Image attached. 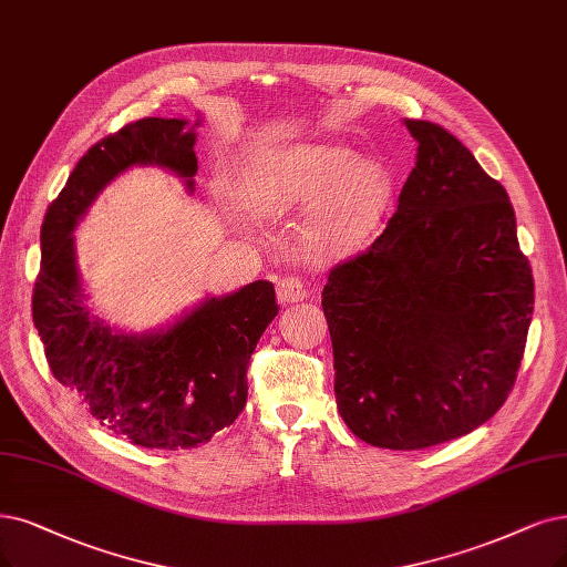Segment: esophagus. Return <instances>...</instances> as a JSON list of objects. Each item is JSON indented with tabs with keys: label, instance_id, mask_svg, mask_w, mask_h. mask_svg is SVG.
<instances>
[{
	"label": "esophagus",
	"instance_id": "1",
	"mask_svg": "<svg viewBox=\"0 0 567 567\" xmlns=\"http://www.w3.org/2000/svg\"><path fill=\"white\" fill-rule=\"evenodd\" d=\"M308 297V285L297 276H285L278 280V301L282 306L303 301Z\"/></svg>",
	"mask_w": 567,
	"mask_h": 567
}]
</instances>
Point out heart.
Returning a JSON list of instances; mask_svg holds the SVG:
<instances>
[{
    "mask_svg": "<svg viewBox=\"0 0 567 567\" xmlns=\"http://www.w3.org/2000/svg\"><path fill=\"white\" fill-rule=\"evenodd\" d=\"M238 192L264 213L318 203L303 230V247L310 257L333 259L360 247L379 226L388 179L375 163H352L343 146L320 144L249 163Z\"/></svg>",
    "mask_w": 567,
    "mask_h": 567,
    "instance_id": "obj_1",
    "label": "heart"
}]
</instances>
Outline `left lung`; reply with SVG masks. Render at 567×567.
<instances>
[{"mask_svg": "<svg viewBox=\"0 0 567 567\" xmlns=\"http://www.w3.org/2000/svg\"><path fill=\"white\" fill-rule=\"evenodd\" d=\"M404 123L417 154L396 213L322 291L339 413L392 451L451 442L497 413L535 303L505 186L442 125Z\"/></svg>", "mask_w": 567, "mask_h": 567, "instance_id": "8db88e82", "label": "left lung"}]
</instances>
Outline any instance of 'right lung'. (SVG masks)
Here are the masks:
<instances>
[{
	"mask_svg": "<svg viewBox=\"0 0 567 567\" xmlns=\"http://www.w3.org/2000/svg\"><path fill=\"white\" fill-rule=\"evenodd\" d=\"M198 125V123H196ZM196 133L184 118H140L81 156L41 224L32 320L47 362L89 413L144 449H194L240 415L247 364L278 316L276 289L251 282L205 299L156 333H116L83 303L72 230L89 205L131 165H161L194 188Z\"/></svg>",
	"mask_w": 567,
	"mask_h": 567,
	"instance_id": "1",
	"label": "right lung"
}]
</instances>
